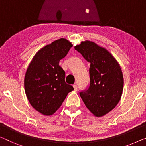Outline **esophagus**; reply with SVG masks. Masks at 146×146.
Here are the masks:
<instances>
[{"instance_id":"34e87169","label":"esophagus","mask_w":146,"mask_h":146,"mask_svg":"<svg viewBox=\"0 0 146 146\" xmlns=\"http://www.w3.org/2000/svg\"><path fill=\"white\" fill-rule=\"evenodd\" d=\"M73 88H74V90H75V91H77V84H74L73 85Z\"/></svg>"}]
</instances>
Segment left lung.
I'll return each instance as SVG.
<instances>
[{
	"mask_svg": "<svg viewBox=\"0 0 146 146\" xmlns=\"http://www.w3.org/2000/svg\"><path fill=\"white\" fill-rule=\"evenodd\" d=\"M90 63V86L80 92L82 101L95 117L113 110L120 101L124 79L121 66L112 54L92 41H82L75 46Z\"/></svg>",
	"mask_w": 146,
	"mask_h": 146,
	"instance_id": "left-lung-1",
	"label": "left lung"
}]
</instances>
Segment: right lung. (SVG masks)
Instances as JSON below:
<instances>
[{
  "mask_svg": "<svg viewBox=\"0 0 146 146\" xmlns=\"http://www.w3.org/2000/svg\"><path fill=\"white\" fill-rule=\"evenodd\" d=\"M72 46L66 38L54 41L36 52L26 71L24 88L28 100L46 116L53 115L74 90L65 81L66 73L59 66Z\"/></svg>",
  "mask_w": 146,
  "mask_h": 146,
  "instance_id": "obj_1",
  "label": "right lung"
}]
</instances>
